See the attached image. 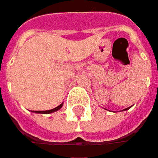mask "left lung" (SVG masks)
<instances>
[{"mask_svg":"<svg viewBox=\"0 0 158 158\" xmlns=\"http://www.w3.org/2000/svg\"><path fill=\"white\" fill-rule=\"evenodd\" d=\"M128 109H129V108H127V109H125V110H128Z\"/></svg>","mask_w":158,"mask_h":158,"instance_id":"left-lung-1","label":"left lung"}]
</instances>
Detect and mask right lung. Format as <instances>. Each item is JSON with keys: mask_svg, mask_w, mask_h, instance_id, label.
<instances>
[{"mask_svg": "<svg viewBox=\"0 0 158 158\" xmlns=\"http://www.w3.org/2000/svg\"><path fill=\"white\" fill-rule=\"evenodd\" d=\"M63 106V103H61L60 105H58L57 107L54 108V109H52V110H32L33 112H36V113H43V114H45V113H52V112H55V111H56V110H60Z\"/></svg>", "mask_w": 158, "mask_h": 158, "instance_id": "obj_1", "label": "right lung"}]
</instances>
